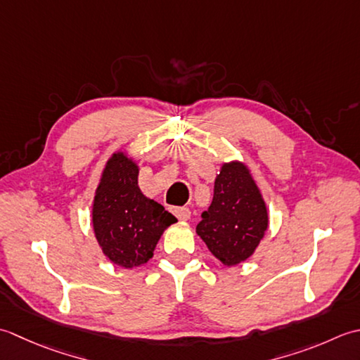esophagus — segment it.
I'll return each instance as SVG.
<instances>
[{
  "mask_svg": "<svg viewBox=\"0 0 360 360\" xmlns=\"http://www.w3.org/2000/svg\"><path fill=\"white\" fill-rule=\"evenodd\" d=\"M172 212L175 216L179 217V221H188V219L191 217V211L189 208H185V207H180V208H174Z\"/></svg>",
  "mask_w": 360,
  "mask_h": 360,
  "instance_id": "34e87169",
  "label": "esophagus"
}]
</instances>
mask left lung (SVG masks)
<instances>
[{"mask_svg": "<svg viewBox=\"0 0 360 360\" xmlns=\"http://www.w3.org/2000/svg\"><path fill=\"white\" fill-rule=\"evenodd\" d=\"M267 229V205L252 171L238 160L222 163L195 233L224 266L233 267L250 258Z\"/></svg>", "mask_w": 360, "mask_h": 360, "instance_id": "obj_1", "label": "left lung"}]
</instances>
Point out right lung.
<instances>
[{
    "instance_id": "1",
    "label": "right lung",
    "mask_w": 360,
    "mask_h": 360,
    "mask_svg": "<svg viewBox=\"0 0 360 360\" xmlns=\"http://www.w3.org/2000/svg\"><path fill=\"white\" fill-rule=\"evenodd\" d=\"M139 166L127 150H116L102 169L94 191V238L110 262L122 269L148 262L167 226L177 222L163 205L138 186Z\"/></svg>"
}]
</instances>
